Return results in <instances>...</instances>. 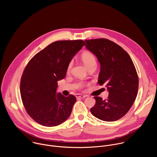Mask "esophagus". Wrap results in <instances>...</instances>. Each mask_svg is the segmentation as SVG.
Returning a JSON list of instances; mask_svg holds the SVG:
<instances>
[{"mask_svg":"<svg viewBox=\"0 0 157 157\" xmlns=\"http://www.w3.org/2000/svg\"><path fill=\"white\" fill-rule=\"evenodd\" d=\"M76 98H86L87 96L86 95H83V94H76L75 95Z\"/></svg>","mask_w":157,"mask_h":157,"instance_id":"obj_1","label":"esophagus"}]
</instances>
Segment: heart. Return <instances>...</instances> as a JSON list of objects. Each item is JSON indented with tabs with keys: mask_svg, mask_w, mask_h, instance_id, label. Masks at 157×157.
<instances>
[{
	"mask_svg": "<svg viewBox=\"0 0 157 157\" xmlns=\"http://www.w3.org/2000/svg\"><path fill=\"white\" fill-rule=\"evenodd\" d=\"M81 58L82 61L84 62V64L86 66L87 68H88L89 66L93 65V64H96V57L95 56L89 52H85L84 53L82 56H81ZM73 65V61H71L68 66H67V71L69 72L71 68ZM77 87L79 89H82L84 87V84L83 82H80L78 84Z\"/></svg>",
	"mask_w": 157,
	"mask_h": 157,
	"instance_id": "heart-1",
	"label": "heart"
}]
</instances>
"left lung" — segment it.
Returning <instances> with one entry per match:
<instances>
[{"instance_id": "8db88e82", "label": "left lung", "mask_w": 157, "mask_h": 157, "mask_svg": "<svg viewBox=\"0 0 157 157\" xmlns=\"http://www.w3.org/2000/svg\"><path fill=\"white\" fill-rule=\"evenodd\" d=\"M84 41L101 64L98 82L105 84L109 93L106 100L94 97L91 113L104 121H117L128 113L137 98L139 78L135 66L129 55L113 41L105 38Z\"/></svg>"}]
</instances>
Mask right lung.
<instances>
[{
	"label": "right lung",
	"mask_w": 157,
	"mask_h": 157,
	"mask_svg": "<svg viewBox=\"0 0 157 157\" xmlns=\"http://www.w3.org/2000/svg\"><path fill=\"white\" fill-rule=\"evenodd\" d=\"M84 44L82 40L55 41L26 66L20 81L21 98L27 114L39 124L57 126L70 117L76 98L56 94L58 81L65 77L67 66Z\"/></svg>",
	"instance_id": "add662e5"
}]
</instances>
